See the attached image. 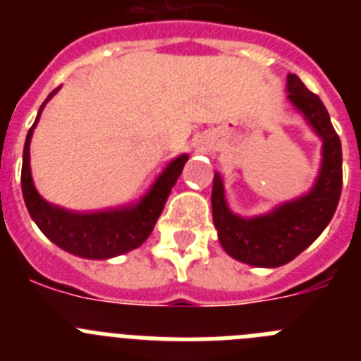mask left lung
Here are the masks:
<instances>
[{"label": "left lung", "instance_id": "8db88e82", "mask_svg": "<svg viewBox=\"0 0 361 361\" xmlns=\"http://www.w3.org/2000/svg\"><path fill=\"white\" fill-rule=\"evenodd\" d=\"M288 92L289 101L307 117L324 141V162L314 188L269 215L240 219L228 209L220 175L213 177V222L220 244L233 258L258 267H279L298 257L329 224L342 195V142L327 108L295 73L288 75Z\"/></svg>", "mask_w": 361, "mask_h": 361}]
</instances>
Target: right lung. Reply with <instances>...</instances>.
<instances>
[{"mask_svg": "<svg viewBox=\"0 0 361 361\" xmlns=\"http://www.w3.org/2000/svg\"><path fill=\"white\" fill-rule=\"evenodd\" d=\"M59 88L41 104L39 114L27 133L23 149V168H21V190L27 209L37 228L61 250L82 258H111L132 251L142 244L153 231V226L161 216L171 188L188 161V155L173 159L161 171L141 200L123 206V208L99 209V212H72L61 206L50 204L37 193L30 175V139L44 104L49 103Z\"/></svg>", "mask_w": 361, "mask_h": 361, "instance_id": "right-lung-1", "label": "right lung"}]
</instances>
